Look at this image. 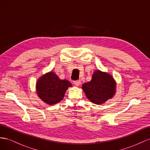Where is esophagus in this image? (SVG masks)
<instances>
[{
    "label": "esophagus",
    "instance_id": "esophagus-1",
    "mask_svg": "<svg viewBox=\"0 0 150 150\" xmlns=\"http://www.w3.org/2000/svg\"><path fill=\"white\" fill-rule=\"evenodd\" d=\"M74 83L76 86H79L80 85V83H81V81H80V80H76V81L74 82Z\"/></svg>",
    "mask_w": 150,
    "mask_h": 150
}]
</instances>
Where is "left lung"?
I'll return each instance as SVG.
<instances>
[{
	"mask_svg": "<svg viewBox=\"0 0 150 150\" xmlns=\"http://www.w3.org/2000/svg\"><path fill=\"white\" fill-rule=\"evenodd\" d=\"M86 97L96 105H101L112 98L116 93V82L108 73L96 70L90 82L82 85Z\"/></svg>",
	"mask_w": 150,
	"mask_h": 150,
	"instance_id": "left-lung-1",
	"label": "left lung"
}]
</instances>
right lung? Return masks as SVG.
I'll return each mask as SVG.
<instances>
[{"mask_svg":"<svg viewBox=\"0 0 150 150\" xmlns=\"http://www.w3.org/2000/svg\"><path fill=\"white\" fill-rule=\"evenodd\" d=\"M71 83L67 80H61L54 73L50 71L38 79L36 83L38 96L47 105H52L63 99Z\"/></svg>","mask_w":150,"mask_h":150,"instance_id":"add662e5","label":"right lung"}]
</instances>
